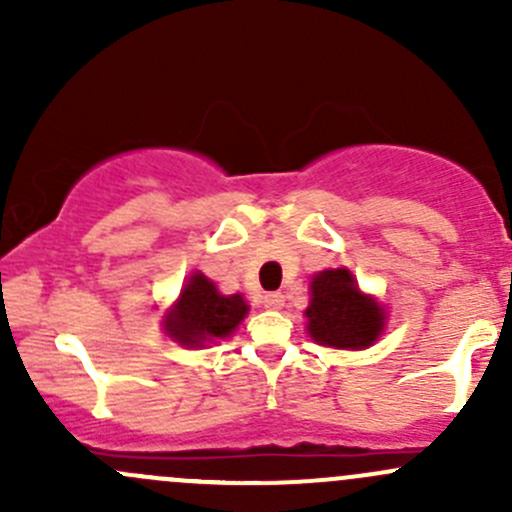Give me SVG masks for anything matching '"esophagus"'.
<instances>
[{
	"mask_svg": "<svg viewBox=\"0 0 512 512\" xmlns=\"http://www.w3.org/2000/svg\"><path fill=\"white\" fill-rule=\"evenodd\" d=\"M262 304H265L267 309H282L285 307V294L282 292H270L262 297Z\"/></svg>",
	"mask_w": 512,
	"mask_h": 512,
	"instance_id": "1",
	"label": "esophagus"
}]
</instances>
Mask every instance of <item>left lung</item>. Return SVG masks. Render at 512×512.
I'll list each match as a JSON object with an SVG mask.
<instances>
[{"label":"left lung","mask_w":512,"mask_h":512,"mask_svg":"<svg viewBox=\"0 0 512 512\" xmlns=\"http://www.w3.org/2000/svg\"><path fill=\"white\" fill-rule=\"evenodd\" d=\"M307 332L314 342L334 349H364L384 329V309L364 297L349 270H324L312 277Z\"/></svg>","instance_id":"obj_1"}]
</instances>
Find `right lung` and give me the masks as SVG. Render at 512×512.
<instances>
[{"label":"right lung","instance_id":"right-lung-1","mask_svg":"<svg viewBox=\"0 0 512 512\" xmlns=\"http://www.w3.org/2000/svg\"><path fill=\"white\" fill-rule=\"evenodd\" d=\"M245 314L247 304L240 294H220L218 287L198 272L180 292L165 329L175 342L200 347L203 342L230 337Z\"/></svg>","mask_w":512,"mask_h":512}]
</instances>
